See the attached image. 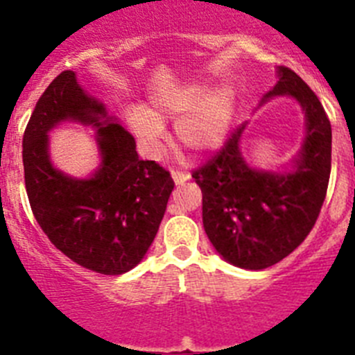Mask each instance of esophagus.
<instances>
[{
  "instance_id": "esophagus-1",
  "label": "esophagus",
  "mask_w": 355,
  "mask_h": 355,
  "mask_svg": "<svg viewBox=\"0 0 355 355\" xmlns=\"http://www.w3.org/2000/svg\"><path fill=\"white\" fill-rule=\"evenodd\" d=\"M172 180H174L175 184H183L190 180V175L187 172H181V171H172Z\"/></svg>"
}]
</instances>
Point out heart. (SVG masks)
I'll list each match as a JSON object with an SVG mask.
<instances>
[{
	"mask_svg": "<svg viewBox=\"0 0 355 355\" xmlns=\"http://www.w3.org/2000/svg\"><path fill=\"white\" fill-rule=\"evenodd\" d=\"M236 108V92L231 85L209 89L208 85H187L165 90L153 99V110L133 106L126 112L130 130L153 156L163 150V121L178 119L175 137L196 155L211 153L227 137Z\"/></svg>",
	"mask_w": 355,
	"mask_h": 355,
	"instance_id": "b5f03b06",
	"label": "heart"
}]
</instances>
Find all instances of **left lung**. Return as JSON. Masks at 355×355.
<instances>
[{
  "mask_svg": "<svg viewBox=\"0 0 355 355\" xmlns=\"http://www.w3.org/2000/svg\"><path fill=\"white\" fill-rule=\"evenodd\" d=\"M261 99L291 96L306 114V139L295 168L284 174L250 168L240 153V124L192 178L202 192V224L225 261L263 270L284 259L311 233L331 175V122L316 94L291 69Z\"/></svg>",
  "mask_w": 355,
  "mask_h": 355,
  "instance_id": "8db88e82",
  "label": "left lung"
}]
</instances>
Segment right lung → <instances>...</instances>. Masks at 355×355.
Instances as JSON below:
<instances>
[{
  "label": "right lung",
  "mask_w": 355,
  "mask_h": 355,
  "mask_svg": "<svg viewBox=\"0 0 355 355\" xmlns=\"http://www.w3.org/2000/svg\"><path fill=\"white\" fill-rule=\"evenodd\" d=\"M64 120L98 128L103 159L89 180L69 178L49 162L47 131ZM135 147L72 71L49 83L24 130V184L35 220L56 249L97 274L121 275L142 261L174 190L171 172L139 159Z\"/></svg>",
  "instance_id": "right-lung-1"
}]
</instances>
